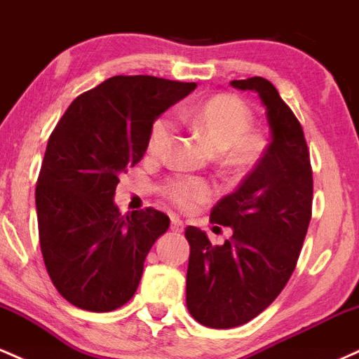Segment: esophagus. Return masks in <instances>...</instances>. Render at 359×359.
<instances>
[{"mask_svg": "<svg viewBox=\"0 0 359 359\" xmlns=\"http://www.w3.org/2000/svg\"><path fill=\"white\" fill-rule=\"evenodd\" d=\"M170 229L174 233H182L184 231V222L179 219V217L172 216V222H170Z\"/></svg>", "mask_w": 359, "mask_h": 359, "instance_id": "1", "label": "esophagus"}]
</instances>
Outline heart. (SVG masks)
<instances>
[{
  "mask_svg": "<svg viewBox=\"0 0 359 359\" xmlns=\"http://www.w3.org/2000/svg\"><path fill=\"white\" fill-rule=\"evenodd\" d=\"M196 130L208 140L214 150L222 154V165L233 172H246L259 162L266 150V138L251 130L253 113L245 101L231 94H221L205 101L192 114ZM174 119L160 116L148 133V151L165 154L174 137ZM163 194L177 208L191 211L211 197V185L196 177L175 175L163 184Z\"/></svg>",
  "mask_w": 359,
  "mask_h": 359,
  "instance_id": "b5f03b06",
  "label": "heart"
}]
</instances>
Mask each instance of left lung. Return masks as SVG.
Here are the masks:
<instances>
[{"label": "left lung", "mask_w": 359, "mask_h": 359, "mask_svg": "<svg viewBox=\"0 0 359 359\" xmlns=\"http://www.w3.org/2000/svg\"><path fill=\"white\" fill-rule=\"evenodd\" d=\"M265 106L271 140L259 162L209 221L233 236L212 245L187 226L191 245L185 302L199 324L229 329L262 314L295 270L312 214V168L302 126L278 90L263 77L231 81ZM217 228V226H214Z\"/></svg>", "instance_id": "left-lung-1"}]
</instances>
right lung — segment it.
<instances>
[{
	"label": "right lung",
	"mask_w": 359,
	"mask_h": 359,
	"mask_svg": "<svg viewBox=\"0 0 359 359\" xmlns=\"http://www.w3.org/2000/svg\"><path fill=\"white\" fill-rule=\"evenodd\" d=\"M196 82L114 76L81 94L48 138L35 189L39 236L52 283L72 306L109 312L135 295L143 263L170 219L154 208L121 216L119 175L145 155L163 111Z\"/></svg>",
	"instance_id": "obj_1"
}]
</instances>
